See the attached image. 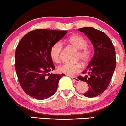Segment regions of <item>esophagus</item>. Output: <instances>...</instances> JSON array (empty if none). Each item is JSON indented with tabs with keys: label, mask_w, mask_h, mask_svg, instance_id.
<instances>
[{
	"label": "esophagus",
	"mask_w": 126,
	"mask_h": 126,
	"mask_svg": "<svg viewBox=\"0 0 126 126\" xmlns=\"http://www.w3.org/2000/svg\"><path fill=\"white\" fill-rule=\"evenodd\" d=\"M71 79H72L73 80L76 81V82H79V80L78 79H77L76 77H71Z\"/></svg>",
	"instance_id": "esophagus-1"
}]
</instances>
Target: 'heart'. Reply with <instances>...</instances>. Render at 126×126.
I'll return each instance as SVG.
<instances>
[{
	"mask_svg": "<svg viewBox=\"0 0 126 126\" xmlns=\"http://www.w3.org/2000/svg\"><path fill=\"white\" fill-rule=\"evenodd\" d=\"M68 41L72 47L79 50L77 57L83 63H87L91 55V50L87 46V41L83 36L79 35H71L68 39ZM62 44L60 42L54 43L50 49V56L53 62L58 63L60 60V53ZM82 69L80 63H64L58 67L57 69L60 73L65 74L69 76L79 72Z\"/></svg>",
	"mask_w": 126,
	"mask_h": 126,
	"instance_id": "b5f03b06",
	"label": "heart"
}]
</instances>
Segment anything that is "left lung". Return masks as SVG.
Returning <instances> with one entry per match:
<instances>
[{"label":"left lung","mask_w":126,"mask_h":126,"mask_svg":"<svg viewBox=\"0 0 126 126\" xmlns=\"http://www.w3.org/2000/svg\"><path fill=\"white\" fill-rule=\"evenodd\" d=\"M91 41L94 54L87 69L82 73L87 75L79 76V80L88 84L89 90L83 94L87 97H94L102 93L112 78L116 65V52L114 46L107 35L94 28L78 29Z\"/></svg>","instance_id":"8db88e82"}]
</instances>
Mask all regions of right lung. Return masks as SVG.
Returning <instances> with one entry per match:
<instances>
[{
    "mask_svg": "<svg viewBox=\"0 0 126 126\" xmlns=\"http://www.w3.org/2000/svg\"><path fill=\"white\" fill-rule=\"evenodd\" d=\"M68 32L36 29L21 39L15 52V70L26 94L36 99L52 96L64 74L49 73L55 69L50 49Z\"/></svg>",
    "mask_w": 126,
    "mask_h": 126,
    "instance_id": "add662e5",
    "label": "right lung"
}]
</instances>
